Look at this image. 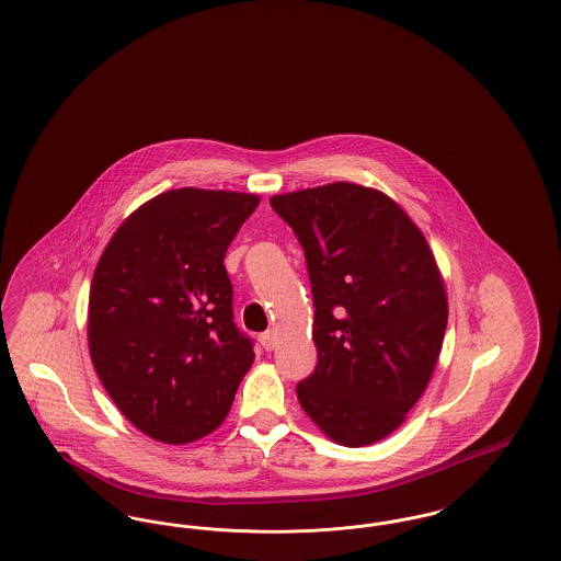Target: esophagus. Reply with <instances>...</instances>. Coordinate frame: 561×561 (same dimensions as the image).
Wrapping results in <instances>:
<instances>
[{"label":"esophagus","mask_w":561,"mask_h":561,"mask_svg":"<svg viewBox=\"0 0 561 561\" xmlns=\"http://www.w3.org/2000/svg\"><path fill=\"white\" fill-rule=\"evenodd\" d=\"M275 343H277V336H275V332L273 330H267V332H263L261 334V345L265 351H273L275 348Z\"/></svg>","instance_id":"obj_1"}]
</instances>
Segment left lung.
Listing matches in <instances>:
<instances>
[{"instance_id":"obj_1","label":"left lung","mask_w":561,"mask_h":561,"mask_svg":"<svg viewBox=\"0 0 561 561\" xmlns=\"http://www.w3.org/2000/svg\"><path fill=\"white\" fill-rule=\"evenodd\" d=\"M305 250L318 366L296 385L336 444L393 433L437 364L448 298L421 229L385 193L332 183L271 197Z\"/></svg>"}]
</instances>
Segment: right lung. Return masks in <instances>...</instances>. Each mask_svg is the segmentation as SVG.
Returning <instances> with one entry per match:
<instances>
[{"instance_id":"1","label":"right lung","mask_w":561,"mask_h":561,"mask_svg":"<svg viewBox=\"0 0 561 561\" xmlns=\"http://www.w3.org/2000/svg\"><path fill=\"white\" fill-rule=\"evenodd\" d=\"M261 197L165 191L113 233L90 286L88 345L119 412L163 444L218 427L254 362L233 321L229 243Z\"/></svg>"}]
</instances>
